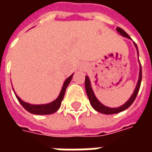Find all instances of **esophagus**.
Returning <instances> with one entry per match:
<instances>
[{
	"label": "esophagus",
	"instance_id": "1",
	"mask_svg": "<svg viewBox=\"0 0 152 152\" xmlns=\"http://www.w3.org/2000/svg\"><path fill=\"white\" fill-rule=\"evenodd\" d=\"M86 70V64H84V63L80 64V67H79V71H81V72H85Z\"/></svg>",
	"mask_w": 152,
	"mask_h": 152
}]
</instances>
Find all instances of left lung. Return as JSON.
I'll return each mask as SVG.
<instances>
[{"instance_id":"obj_1","label":"left lung","mask_w":152,"mask_h":152,"mask_svg":"<svg viewBox=\"0 0 152 152\" xmlns=\"http://www.w3.org/2000/svg\"><path fill=\"white\" fill-rule=\"evenodd\" d=\"M116 31H118V33L120 35H121L122 37H126L128 39H130V37L125 32V31L121 28H116ZM134 46L137 50V57H138V49H137V46L136 44L134 43ZM139 64H140V69H139V76H138V80H137V86L134 89V91L133 93V94L131 95V97L129 99L127 102L124 103L123 105L121 106V107H107V106L103 105L102 103L99 102V99L96 98L94 93L93 91L92 86H91V83H90V80H89V76H86V81H85V86H86V94H87V96L89 98V102L90 104L93 107V108L97 112H100V113H102V114L106 115H111V114H115V113H119V112H121L126 110L128 107H129L132 103L134 102V101L136 99L137 97V94L138 91H139V89H140L141 86V81H142V66H141V63L139 62Z\"/></svg>"}]
</instances>
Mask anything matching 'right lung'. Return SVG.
Masks as SVG:
<instances>
[{"mask_svg": "<svg viewBox=\"0 0 152 152\" xmlns=\"http://www.w3.org/2000/svg\"><path fill=\"white\" fill-rule=\"evenodd\" d=\"M72 75L66 78V80L64 81L63 85V87H62V89L60 91V94L58 97L54 101L50 102V103H47V104H39V105H35V104H30L28 102H26L24 101H23L19 97H18L16 93L15 92V94L16 96V98L18 100V102H20L23 107H24L28 112L30 113H32V114L35 115H50L53 114L54 112H56L58 109H59L60 106H61V103H62V101H63V98H64V94H65V91H66V87L68 86V85L71 82V80L72 79ZM14 90V89H13Z\"/></svg>", "mask_w": 152, "mask_h": 152, "instance_id": "add662e5", "label": "right lung"}]
</instances>
